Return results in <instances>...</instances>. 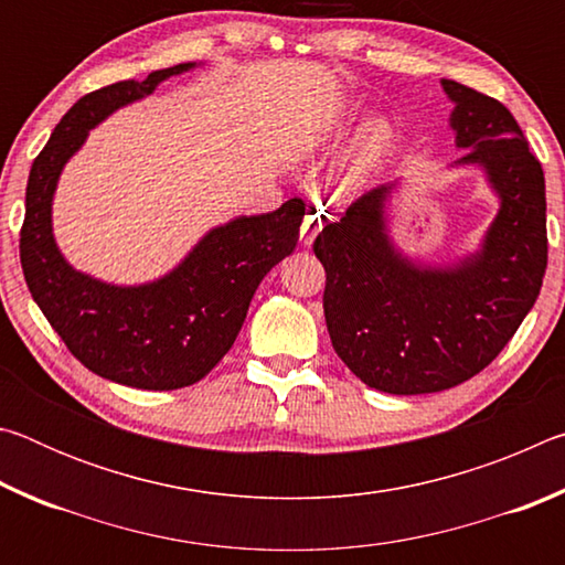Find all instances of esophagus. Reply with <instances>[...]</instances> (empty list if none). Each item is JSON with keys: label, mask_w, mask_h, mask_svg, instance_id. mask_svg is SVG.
<instances>
[{"label": "esophagus", "mask_w": 565, "mask_h": 565, "mask_svg": "<svg viewBox=\"0 0 565 565\" xmlns=\"http://www.w3.org/2000/svg\"><path fill=\"white\" fill-rule=\"evenodd\" d=\"M321 226H323V216L321 214H317V216H306V222H303V228H301V242L309 246L313 238H317V234L321 232Z\"/></svg>", "instance_id": "1"}]
</instances>
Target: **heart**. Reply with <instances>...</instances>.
I'll return each mask as SVG.
<instances>
[{"label":"heart","mask_w":565,"mask_h":565,"mask_svg":"<svg viewBox=\"0 0 565 565\" xmlns=\"http://www.w3.org/2000/svg\"><path fill=\"white\" fill-rule=\"evenodd\" d=\"M388 145H391V124L386 119H374L359 137V147H356L359 169H369L374 164V161L388 149Z\"/></svg>","instance_id":"b5f03b06"}]
</instances>
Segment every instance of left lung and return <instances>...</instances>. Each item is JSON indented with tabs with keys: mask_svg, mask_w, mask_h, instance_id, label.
<instances>
[{
	"mask_svg": "<svg viewBox=\"0 0 565 565\" xmlns=\"http://www.w3.org/2000/svg\"><path fill=\"white\" fill-rule=\"evenodd\" d=\"M456 107V164L486 169L501 209L481 252L424 269L386 234L391 186L327 218L313 254L327 271L323 313L339 359L363 384L414 396L463 384L499 356L539 299L548 264L546 181L519 121L499 99L441 79Z\"/></svg>",
	"mask_w": 565,
	"mask_h": 565,
	"instance_id": "obj_1",
	"label": "left lung"
}]
</instances>
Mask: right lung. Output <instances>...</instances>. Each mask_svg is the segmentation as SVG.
Masks as SVG:
<instances>
[{
	"instance_id": "add662e5",
	"label": "right lung",
	"mask_w": 565,
	"mask_h": 565,
	"mask_svg": "<svg viewBox=\"0 0 565 565\" xmlns=\"http://www.w3.org/2000/svg\"><path fill=\"white\" fill-rule=\"evenodd\" d=\"M191 66L177 64L145 82H117L82 97L54 127L26 181L19 259L32 299L74 359L131 388L191 386L226 356L256 286L296 248L306 212L301 199H289L271 214L212 228L174 271L145 286L104 284L64 262L52 236V196L66 159L114 109Z\"/></svg>"
}]
</instances>
